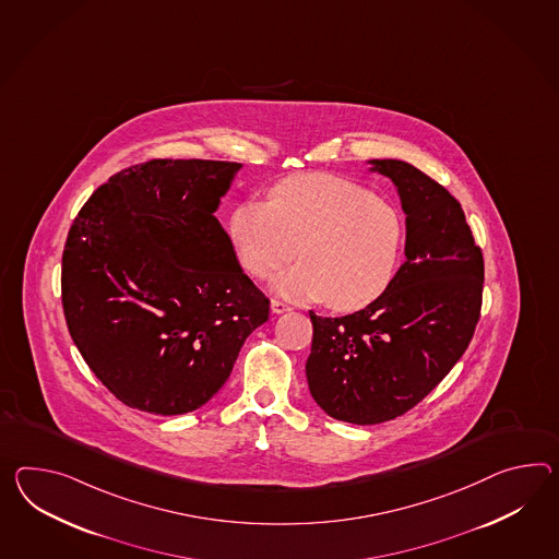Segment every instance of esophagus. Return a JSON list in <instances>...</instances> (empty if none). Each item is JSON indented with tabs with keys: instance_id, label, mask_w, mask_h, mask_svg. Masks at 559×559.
<instances>
[{
	"instance_id": "34e87169",
	"label": "esophagus",
	"mask_w": 559,
	"mask_h": 559,
	"mask_svg": "<svg viewBox=\"0 0 559 559\" xmlns=\"http://www.w3.org/2000/svg\"><path fill=\"white\" fill-rule=\"evenodd\" d=\"M271 309H273V313L281 314L286 313V311H290L293 307H290L286 300L273 299V302H271Z\"/></svg>"
}]
</instances>
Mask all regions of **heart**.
Here are the masks:
<instances>
[{"instance_id": "b5f03b06", "label": "heart", "mask_w": 559, "mask_h": 559, "mask_svg": "<svg viewBox=\"0 0 559 559\" xmlns=\"http://www.w3.org/2000/svg\"><path fill=\"white\" fill-rule=\"evenodd\" d=\"M228 230L248 273L269 278L297 257L299 266L276 278L274 288L290 299L325 300L335 311H357L383 295L406 238L394 204L329 174L278 181L269 204L238 205Z\"/></svg>"}]
</instances>
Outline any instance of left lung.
Returning a JSON list of instances; mask_svg holds the SVG:
<instances>
[{"label": "left lung", "mask_w": 559, "mask_h": 559, "mask_svg": "<svg viewBox=\"0 0 559 559\" xmlns=\"http://www.w3.org/2000/svg\"><path fill=\"white\" fill-rule=\"evenodd\" d=\"M406 214V260L366 309L311 311L307 381L314 402L343 423L380 424L435 390L475 335L485 264L463 207L438 181L397 159H373Z\"/></svg>", "instance_id": "8db88e82"}]
</instances>
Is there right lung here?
Returning <instances> with one entry per match:
<instances>
[{
  "instance_id": "add662e5",
  "label": "right lung",
  "mask_w": 559,
  "mask_h": 559,
  "mask_svg": "<svg viewBox=\"0 0 559 559\" xmlns=\"http://www.w3.org/2000/svg\"><path fill=\"white\" fill-rule=\"evenodd\" d=\"M242 165L151 159L115 174L70 226L62 307L88 368L129 408L176 416L230 378L271 300L214 212Z\"/></svg>"
}]
</instances>
